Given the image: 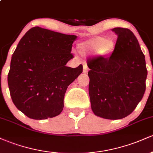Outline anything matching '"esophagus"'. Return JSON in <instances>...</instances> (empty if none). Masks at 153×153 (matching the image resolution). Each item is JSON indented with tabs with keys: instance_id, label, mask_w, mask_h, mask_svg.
<instances>
[{
	"instance_id": "esophagus-1",
	"label": "esophagus",
	"mask_w": 153,
	"mask_h": 153,
	"mask_svg": "<svg viewBox=\"0 0 153 153\" xmlns=\"http://www.w3.org/2000/svg\"><path fill=\"white\" fill-rule=\"evenodd\" d=\"M88 71V68L87 65L86 64L83 65V73H87Z\"/></svg>"
}]
</instances>
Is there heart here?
<instances>
[{"instance_id":"heart-1","label":"heart","mask_w":153,"mask_h":153,"mask_svg":"<svg viewBox=\"0 0 153 153\" xmlns=\"http://www.w3.org/2000/svg\"><path fill=\"white\" fill-rule=\"evenodd\" d=\"M116 44L113 39H106L98 36L79 44L78 50L82 54L97 50L98 54L101 56H107L111 54L115 50Z\"/></svg>"}]
</instances>
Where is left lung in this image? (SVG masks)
Segmentation results:
<instances>
[{
    "label": "left lung",
    "mask_w": 153,
    "mask_h": 153,
    "mask_svg": "<svg viewBox=\"0 0 153 153\" xmlns=\"http://www.w3.org/2000/svg\"><path fill=\"white\" fill-rule=\"evenodd\" d=\"M117 34L110 57L88 59L91 108L96 116L108 119L127 117L143 99L147 71L137 39L125 28L112 29Z\"/></svg>",
    "instance_id": "1"
}]
</instances>
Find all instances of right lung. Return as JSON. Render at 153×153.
Wrapping results in <instances>:
<instances>
[{
  "instance_id": "add662e5",
  "label": "right lung",
  "mask_w": 153,
  "mask_h": 153,
  "mask_svg": "<svg viewBox=\"0 0 153 153\" xmlns=\"http://www.w3.org/2000/svg\"><path fill=\"white\" fill-rule=\"evenodd\" d=\"M77 36L31 28L12 55L8 84L14 105L29 118L46 119L59 115L65 94L82 72V65L65 66Z\"/></svg>"
}]
</instances>
